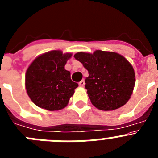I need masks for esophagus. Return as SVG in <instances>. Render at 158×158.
Wrapping results in <instances>:
<instances>
[{
    "label": "esophagus",
    "instance_id": "1",
    "mask_svg": "<svg viewBox=\"0 0 158 158\" xmlns=\"http://www.w3.org/2000/svg\"><path fill=\"white\" fill-rule=\"evenodd\" d=\"M79 85L81 86V87H83V86H85V81L84 80H82V81H81L80 82H79Z\"/></svg>",
    "mask_w": 158,
    "mask_h": 158
}]
</instances>
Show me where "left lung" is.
<instances>
[{
    "label": "left lung",
    "mask_w": 158,
    "mask_h": 158,
    "mask_svg": "<svg viewBox=\"0 0 158 158\" xmlns=\"http://www.w3.org/2000/svg\"><path fill=\"white\" fill-rule=\"evenodd\" d=\"M74 58L89 72L85 89L92 104L102 111L122 107L131 98L135 84L133 67L123 56L115 52L96 51L78 52Z\"/></svg>",
    "instance_id": "1"
}]
</instances>
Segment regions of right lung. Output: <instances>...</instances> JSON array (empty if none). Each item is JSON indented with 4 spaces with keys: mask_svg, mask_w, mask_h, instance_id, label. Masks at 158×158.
Wrapping results in <instances>:
<instances>
[{
    "mask_svg": "<svg viewBox=\"0 0 158 158\" xmlns=\"http://www.w3.org/2000/svg\"><path fill=\"white\" fill-rule=\"evenodd\" d=\"M72 54L53 51L37 57L27 68L25 86L27 95L38 107L49 111L61 110L68 104L78 84L65 69Z\"/></svg>",
    "mask_w": 158,
    "mask_h": 158,
    "instance_id": "obj_1",
    "label": "right lung"
}]
</instances>
